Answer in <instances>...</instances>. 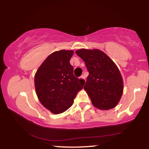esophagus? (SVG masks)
Returning <instances> with one entry per match:
<instances>
[{
  "label": "esophagus",
  "mask_w": 149,
  "mask_h": 149,
  "mask_svg": "<svg viewBox=\"0 0 149 149\" xmlns=\"http://www.w3.org/2000/svg\"><path fill=\"white\" fill-rule=\"evenodd\" d=\"M80 78H81L83 79H85V75H82L80 77Z\"/></svg>",
  "instance_id": "obj_1"
}]
</instances>
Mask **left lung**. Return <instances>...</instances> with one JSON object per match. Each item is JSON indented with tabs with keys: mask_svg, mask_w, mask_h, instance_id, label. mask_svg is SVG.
<instances>
[{
	"mask_svg": "<svg viewBox=\"0 0 149 149\" xmlns=\"http://www.w3.org/2000/svg\"><path fill=\"white\" fill-rule=\"evenodd\" d=\"M75 53L85 62L89 72L84 89L92 104L100 110L114 108L122 97V75L114 62L99 49H79Z\"/></svg>",
	"mask_w": 149,
	"mask_h": 149,
	"instance_id": "1",
	"label": "left lung"
}]
</instances>
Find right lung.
<instances>
[{
    "instance_id": "1",
    "label": "right lung",
    "mask_w": 149,
    "mask_h": 149,
    "mask_svg": "<svg viewBox=\"0 0 149 149\" xmlns=\"http://www.w3.org/2000/svg\"><path fill=\"white\" fill-rule=\"evenodd\" d=\"M73 50H61L50 54L35 75L37 97L42 106L55 114L65 112L74 103L85 81L74 75L70 60Z\"/></svg>"
}]
</instances>
